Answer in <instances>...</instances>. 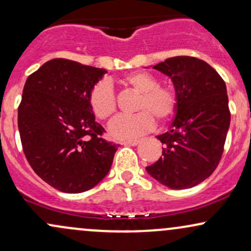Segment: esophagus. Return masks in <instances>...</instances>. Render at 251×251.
<instances>
[{
    "instance_id": "esophagus-1",
    "label": "esophagus",
    "mask_w": 251,
    "mask_h": 251,
    "mask_svg": "<svg viewBox=\"0 0 251 251\" xmlns=\"http://www.w3.org/2000/svg\"><path fill=\"white\" fill-rule=\"evenodd\" d=\"M140 143V140H131V141H124L123 145H128V146H137V145Z\"/></svg>"
}]
</instances>
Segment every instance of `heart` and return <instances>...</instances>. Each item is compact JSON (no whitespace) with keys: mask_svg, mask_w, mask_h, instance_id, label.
Returning a JSON list of instances; mask_svg holds the SVG:
<instances>
[{"mask_svg":"<svg viewBox=\"0 0 251 251\" xmlns=\"http://www.w3.org/2000/svg\"><path fill=\"white\" fill-rule=\"evenodd\" d=\"M125 86L139 93L133 116L116 118L108 127V133L117 140H131L146 133L154 126V120L165 123L173 116L177 106L175 90L168 85H158V79L149 72H132L122 79ZM89 104L95 116L107 120L116 113L117 101L113 89L107 81H100L93 86Z\"/></svg>","mask_w":251,"mask_h":251,"instance_id":"obj_1","label":"heart"}]
</instances>
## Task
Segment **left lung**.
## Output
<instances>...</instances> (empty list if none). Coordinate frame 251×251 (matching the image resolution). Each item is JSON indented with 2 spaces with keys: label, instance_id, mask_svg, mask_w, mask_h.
I'll return each mask as SVG.
<instances>
[{
  "label": "left lung",
  "instance_id": "obj_1",
  "mask_svg": "<svg viewBox=\"0 0 251 251\" xmlns=\"http://www.w3.org/2000/svg\"><path fill=\"white\" fill-rule=\"evenodd\" d=\"M153 69L173 81L177 106L168 131L156 137L164 144L162 156L146 171L168 188H192L221 160L230 125L227 87L212 66L195 57H172Z\"/></svg>",
  "mask_w": 251,
  "mask_h": 251
}]
</instances>
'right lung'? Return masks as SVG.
Masks as SVG:
<instances>
[{
  "mask_svg": "<svg viewBox=\"0 0 251 251\" xmlns=\"http://www.w3.org/2000/svg\"><path fill=\"white\" fill-rule=\"evenodd\" d=\"M105 69L56 58L31 74L19 106L23 152L35 173L53 188L81 193L106 176L118 145L102 139L89 104Z\"/></svg>",
  "mask_w": 251,
  "mask_h": 251,
  "instance_id": "add662e5",
  "label": "right lung"
}]
</instances>
